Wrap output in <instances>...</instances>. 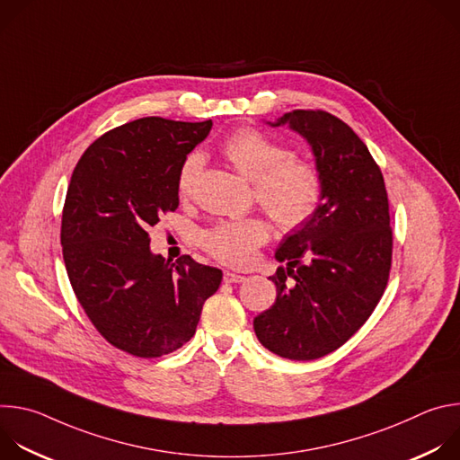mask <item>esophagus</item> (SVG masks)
Here are the masks:
<instances>
[{"mask_svg": "<svg viewBox=\"0 0 460 460\" xmlns=\"http://www.w3.org/2000/svg\"><path fill=\"white\" fill-rule=\"evenodd\" d=\"M243 280H245V277H242V275H238V273L224 271V282H226V284H240V282H243Z\"/></svg>", "mask_w": 460, "mask_h": 460, "instance_id": "obj_1", "label": "esophagus"}]
</instances>
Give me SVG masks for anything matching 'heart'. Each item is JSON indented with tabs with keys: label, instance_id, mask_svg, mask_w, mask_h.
<instances>
[{
	"label": "heart",
	"instance_id": "1",
	"mask_svg": "<svg viewBox=\"0 0 460 460\" xmlns=\"http://www.w3.org/2000/svg\"><path fill=\"white\" fill-rule=\"evenodd\" d=\"M224 156L254 181L258 204L275 220L280 229L295 231L307 226L322 202L323 181L320 171L307 160L295 158L288 146L261 133L243 127L222 146ZM206 158L200 151H190L176 178L180 199L190 196L199 181ZM270 238V227L258 217L222 220L200 236L202 247L227 266L243 268L251 264L254 252Z\"/></svg>",
	"mask_w": 460,
	"mask_h": 460
}]
</instances>
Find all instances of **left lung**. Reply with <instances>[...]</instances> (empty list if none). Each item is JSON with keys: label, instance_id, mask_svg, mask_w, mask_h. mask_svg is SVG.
<instances>
[{"label": "left lung", "instance_id": "left-lung-1", "mask_svg": "<svg viewBox=\"0 0 460 460\" xmlns=\"http://www.w3.org/2000/svg\"><path fill=\"white\" fill-rule=\"evenodd\" d=\"M288 123L313 149L323 181L313 220L288 236L270 277L275 304L252 325L260 344L289 360L339 349L375 311L389 280L393 233L384 176L366 144L341 118L296 109Z\"/></svg>", "mask_w": 460, "mask_h": 460}]
</instances>
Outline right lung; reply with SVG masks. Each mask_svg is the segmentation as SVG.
<instances>
[{
	"label": "right lung",
	"mask_w": 460,
	"mask_h": 460,
	"mask_svg": "<svg viewBox=\"0 0 460 460\" xmlns=\"http://www.w3.org/2000/svg\"><path fill=\"white\" fill-rule=\"evenodd\" d=\"M211 119L160 116L123 123L89 146L75 167L61 217L71 286L98 333L140 358L176 351L196 332L222 271L189 254H153L149 231L178 208L183 158L204 142Z\"/></svg>",
	"instance_id": "right-lung-1"
}]
</instances>
